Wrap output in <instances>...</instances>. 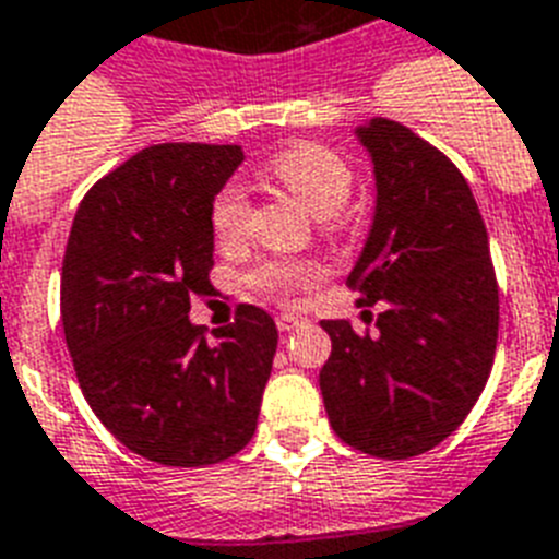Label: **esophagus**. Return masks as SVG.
I'll list each match as a JSON object with an SVG mask.
<instances>
[{"mask_svg": "<svg viewBox=\"0 0 559 559\" xmlns=\"http://www.w3.org/2000/svg\"><path fill=\"white\" fill-rule=\"evenodd\" d=\"M275 324H278L281 333H289V330H295V326H301L304 319L301 316H278V319H275Z\"/></svg>", "mask_w": 559, "mask_h": 559, "instance_id": "1", "label": "esophagus"}]
</instances>
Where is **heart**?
Listing matches in <instances>:
<instances>
[{
  "instance_id": "obj_1",
  "label": "heart",
  "mask_w": 559,
  "mask_h": 559,
  "mask_svg": "<svg viewBox=\"0 0 559 559\" xmlns=\"http://www.w3.org/2000/svg\"><path fill=\"white\" fill-rule=\"evenodd\" d=\"M266 175L284 186L289 194H295L312 215L324 217L326 229L342 224V209L347 206L353 186H356L350 163L335 148L321 146V143H298V146L284 148L272 157ZM249 217H252V203H249L247 189L240 183L221 186L209 209V226L217 243L224 247L240 243L249 233ZM321 275L324 270L316 261L270 258V261H261L255 270H249L247 284L272 301L289 304L295 293L319 284Z\"/></svg>"
}]
</instances>
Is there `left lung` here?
Returning <instances> with one entry per match:
<instances>
[{
    "label": "left lung",
    "mask_w": 559,
    "mask_h": 559,
    "mask_svg": "<svg viewBox=\"0 0 559 559\" xmlns=\"http://www.w3.org/2000/svg\"><path fill=\"white\" fill-rule=\"evenodd\" d=\"M358 138L376 166V221L347 287L384 310L376 333L321 321L333 350L321 396L338 437L411 460L460 428L491 376L500 284L468 180L428 140L376 117Z\"/></svg>",
    "instance_id": "1"
}]
</instances>
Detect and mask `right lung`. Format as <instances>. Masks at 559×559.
Listing matches in <instances>:
<instances>
[{"instance_id": "1", "label": "right lung", "mask_w": 559, "mask_h": 559, "mask_svg": "<svg viewBox=\"0 0 559 559\" xmlns=\"http://www.w3.org/2000/svg\"><path fill=\"white\" fill-rule=\"evenodd\" d=\"M240 146L160 143L99 177L68 235L59 316L91 411L129 451L201 468L243 448L258 425L278 330L238 304L215 342L189 321L209 293L217 189Z\"/></svg>"}]
</instances>
